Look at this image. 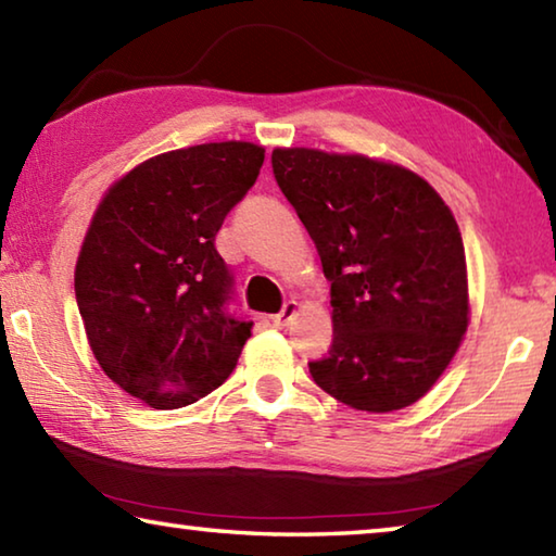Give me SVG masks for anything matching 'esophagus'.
<instances>
[{"mask_svg":"<svg viewBox=\"0 0 556 556\" xmlns=\"http://www.w3.org/2000/svg\"><path fill=\"white\" fill-rule=\"evenodd\" d=\"M296 308H299L296 301L289 299L287 304L281 306V312H279L275 318H271V321H275V326H279V328H281V326H289V321H291V318H294V314H296Z\"/></svg>","mask_w":556,"mask_h":556,"instance_id":"esophagus-1","label":"esophagus"}]
</instances>
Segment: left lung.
<instances>
[{
  "label": "left lung",
  "instance_id": "8db88e82",
  "mask_svg": "<svg viewBox=\"0 0 556 556\" xmlns=\"http://www.w3.org/2000/svg\"><path fill=\"white\" fill-rule=\"evenodd\" d=\"M271 172L331 281L333 343L318 388L363 412L431 390L468 326L466 252L448 205L409 168L361 154L275 149Z\"/></svg>",
  "mask_w": 556,
  "mask_h": 556
}]
</instances>
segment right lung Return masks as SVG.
<instances>
[{
  "label": "right lung",
  "instance_id": "1",
  "mask_svg": "<svg viewBox=\"0 0 556 556\" xmlns=\"http://www.w3.org/2000/svg\"><path fill=\"white\" fill-rule=\"evenodd\" d=\"M262 162L250 142L176 149L131 168L96 211L75 299L100 368L149 407L178 409L220 388L250 338L215 235Z\"/></svg>",
  "mask_w": 556,
  "mask_h": 556
}]
</instances>
